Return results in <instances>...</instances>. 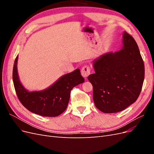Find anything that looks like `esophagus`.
Listing matches in <instances>:
<instances>
[{"instance_id": "1", "label": "esophagus", "mask_w": 154, "mask_h": 154, "mask_svg": "<svg viewBox=\"0 0 154 154\" xmlns=\"http://www.w3.org/2000/svg\"><path fill=\"white\" fill-rule=\"evenodd\" d=\"M81 73H82V75L83 77L87 78L91 73V69H90L89 66H83L82 69Z\"/></svg>"}]
</instances>
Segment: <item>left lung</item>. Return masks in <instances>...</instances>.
Masks as SVG:
<instances>
[{"label": "left lung", "mask_w": 154, "mask_h": 154, "mask_svg": "<svg viewBox=\"0 0 154 154\" xmlns=\"http://www.w3.org/2000/svg\"><path fill=\"white\" fill-rule=\"evenodd\" d=\"M123 48L93 62L95 73L88 76L93 87V100L104 113L123 110L137 100L144 78V66L133 37L124 32Z\"/></svg>", "instance_id": "left-lung-1"}]
</instances>
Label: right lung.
<instances>
[{"mask_svg":"<svg viewBox=\"0 0 154 154\" xmlns=\"http://www.w3.org/2000/svg\"><path fill=\"white\" fill-rule=\"evenodd\" d=\"M18 55L14 62L13 81L18 100L32 113L45 117H56L67 109L72 88L84 82L79 69L65 74L46 89L27 91L19 80L17 72Z\"/></svg>","mask_w":154,"mask_h":154,"instance_id":"add662e5","label":"right lung"}]
</instances>
